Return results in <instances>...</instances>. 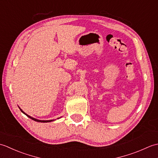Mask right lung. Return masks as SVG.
<instances>
[{
  "instance_id": "1",
  "label": "right lung",
  "mask_w": 158,
  "mask_h": 158,
  "mask_svg": "<svg viewBox=\"0 0 158 158\" xmlns=\"http://www.w3.org/2000/svg\"><path fill=\"white\" fill-rule=\"evenodd\" d=\"M19 109H20V110H21V111L24 114V115H26V116L27 117H28L29 118H31V119H32V120H34V121H35V122H41V123H48V122H53V121H54V119H51V120H39V119H36V118H34V117H31V116H30V115H27V114H26L25 112H23V110L19 108ZM60 118H61V117H59V118H58V119H60ZM56 120V119H55Z\"/></svg>"
}]
</instances>
